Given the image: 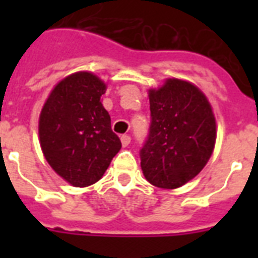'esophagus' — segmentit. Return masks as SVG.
I'll list each match as a JSON object with an SVG mask.
<instances>
[{"instance_id":"34e87169","label":"esophagus","mask_w":258,"mask_h":258,"mask_svg":"<svg viewBox=\"0 0 258 258\" xmlns=\"http://www.w3.org/2000/svg\"><path fill=\"white\" fill-rule=\"evenodd\" d=\"M120 141H121V145H123V147H127V146L131 143V138H130V135H121Z\"/></svg>"}]
</instances>
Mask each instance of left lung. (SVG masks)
I'll list each match as a JSON object with an SVG mask.
<instances>
[{
	"label": "left lung",
	"mask_w": 258,
	"mask_h": 258,
	"mask_svg": "<svg viewBox=\"0 0 258 258\" xmlns=\"http://www.w3.org/2000/svg\"><path fill=\"white\" fill-rule=\"evenodd\" d=\"M151 124L141 150L146 179L161 188H176L198 175L216 145V117L194 84L167 79L150 89Z\"/></svg>",
	"instance_id": "1"
}]
</instances>
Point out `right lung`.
Instances as JSON below:
<instances>
[{
  "instance_id": "right-lung-1",
  "label": "right lung",
  "mask_w": 258,
  "mask_h": 258,
  "mask_svg": "<svg viewBox=\"0 0 258 258\" xmlns=\"http://www.w3.org/2000/svg\"><path fill=\"white\" fill-rule=\"evenodd\" d=\"M105 84L91 72H76L54 87L38 120L40 145L50 167L76 187L100 179L121 149L100 101Z\"/></svg>"
}]
</instances>
